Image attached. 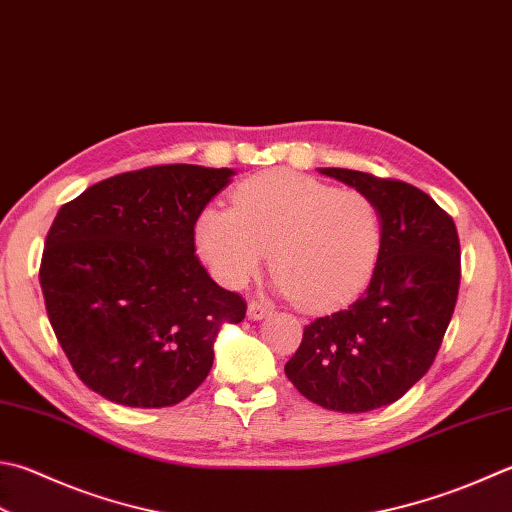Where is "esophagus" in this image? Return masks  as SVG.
Returning <instances> with one entry per match:
<instances>
[{"instance_id":"obj_1","label":"esophagus","mask_w":512,"mask_h":512,"mask_svg":"<svg viewBox=\"0 0 512 512\" xmlns=\"http://www.w3.org/2000/svg\"><path fill=\"white\" fill-rule=\"evenodd\" d=\"M272 312H274V307L269 303H263V301H249V305H247V316L252 318V321H263V318Z\"/></svg>"}]
</instances>
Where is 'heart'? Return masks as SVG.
Returning a JSON list of instances; mask_svg holds the SVG:
<instances>
[{"mask_svg":"<svg viewBox=\"0 0 512 512\" xmlns=\"http://www.w3.org/2000/svg\"><path fill=\"white\" fill-rule=\"evenodd\" d=\"M202 258L227 287H243L272 249L276 287L305 310L350 301L379 263V207L356 189H334L296 171L245 180L234 209L207 207L196 225Z\"/></svg>","mask_w":512,"mask_h":512,"instance_id":"heart-1","label":"heart"}]
</instances>
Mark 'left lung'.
<instances>
[{
	"label": "left lung",
	"instance_id": "8db88e82",
	"mask_svg": "<svg viewBox=\"0 0 512 512\" xmlns=\"http://www.w3.org/2000/svg\"><path fill=\"white\" fill-rule=\"evenodd\" d=\"M318 171L374 200L383 243L363 296L305 325L285 374L316 406L370 412L401 399L435 361L459 294V236L446 211L408 182Z\"/></svg>",
	"mask_w": 512,
	"mask_h": 512
}]
</instances>
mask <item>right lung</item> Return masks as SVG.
<instances>
[{
  "label": "right lung",
  "mask_w": 512,
  "mask_h": 512,
  "mask_svg": "<svg viewBox=\"0 0 512 512\" xmlns=\"http://www.w3.org/2000/svg\"><path fill=\"white\" fill-rule=\"evenodd\" d=\"M234 169L160 165L106 178L66 202L46 236L40 285L75 374L104 399L167 408L214 365L247 303L211 281L196 220Z\"/></svg>",
  "instance_id": "obj_1"
}]
</instances>
